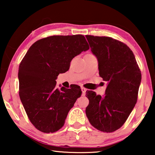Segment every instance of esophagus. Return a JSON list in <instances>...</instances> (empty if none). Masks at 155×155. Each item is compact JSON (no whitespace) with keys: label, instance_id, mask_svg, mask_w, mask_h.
Returning a JSON list of instances; mask_svg holds the SVG:
<instances>
[{"label":"esophagus","instance_id":"obj_1","mask_svg":"<svg viewBox=\"0 0 155 155\" xmlns=\"http://www.w3.org/2000/svg\"><path fill=\"white\" fill-rule=\"evenodd\" d=\"M82 90V95H85V93H86V89L84 87H82L81 88Z\"/></svg>","mask_w":155,"mask_h":155}]
</instances>
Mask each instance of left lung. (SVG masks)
<instances>
[{
	"label": "left lung",
	"mask_w": 155,
	"mask_h": 155,
	"mask_svg": "<svg viewBox=\"0 0 155 155\" xmlns=\"http://www.w3.org/2000/svg\"><path fill=\"white\" fill-rule=\"evenodd\" d=\"M85 37L98 60L99 76L108 82L105 96L87 91L86 115L97 130L112 133L124 124L137 102L141 72L126 44L109 37Z\"/></svg>",
	"instance_id": "1"
}]
</instances>
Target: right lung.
I'll return each instance as SVG.
<instances>
[{"mask_svg":"<svg viewBox=\"0 0 155 155\" xmlns=\"http://www.w3.org/2000/svg\"><path fill=\"white\" fill-rule=\"evenodd\" d=\"M83 35H55L30 46L18 71L19 95L30 122L37 130L54 133L82 94L80 87H56L57 77L69 70L74 57L88 50Z\"/></svg>","mask_w":155,"mask_h":155,"instance_id":"right-lung-1","label":"right lung"}]
</instances>
